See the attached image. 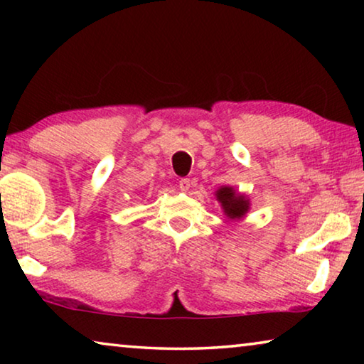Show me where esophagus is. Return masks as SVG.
I'll return each instance as SVG.
<instances>
[{
    "label": "esophagus",
    "mask_w": 364,
    "mask_h": 364,
    "mask_svg": "<svg viewBox=\"0 0 364 364\" xmlns=\"http://www.w3.org/2000/svg\"><path fill=\"white\" fill-rule=\"evenodd\" d=\"M178 186H180V189L183 191V193H186V191H189V188H191V180H189V178H181L180 184H178Z\"/></svg>",
    "instance_id": "34e87169"
}]
</instances>
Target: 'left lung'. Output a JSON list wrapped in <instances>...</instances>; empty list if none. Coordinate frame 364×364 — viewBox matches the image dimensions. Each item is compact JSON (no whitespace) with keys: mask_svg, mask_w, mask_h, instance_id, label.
<instances>
[{"mask_svg":"<svg viewBox=\"0 0 364 364\" xmlns=\"http://www.w3.org/2000/svg\"><path fill=\"white\" fill-rule=\"evenodd\" d=\"M215 197H217L221 208H223V213L230 220H242L245 213L250 210V199L247 194L239 193L232 186H220L215 191Z\"/></svg>","mask_w":364,"mask_h":364,"instance_id":"1","label":"left lung"}]
</instances>
